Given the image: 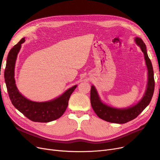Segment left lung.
I'll list each match as a JSON object with an SVG mask.
<instances>
[{"label":"left lung","instance_id":"obj_1","mask_svg":"<svg viewBox=\"0 0 160 160\" xmlns=\"http://www.w3.org/2000/svg\"><path fill=\"white\" fill-rule=\"evenodd\" d=\"M134 41L143 53L145 61L148 69V82L146 89L142 98L137 103L125 108H117L108 105L101 101L98 91L94 85H91V103L92 108L99 118L106 122L115 123H125L130 122L141 113L143 109L149 104L154 91L155 82L153 70L152 62L148 55L146 45L141 38L135 37Z\"/></svg>","mask_w":160,"mask_h":160}]
</instances>
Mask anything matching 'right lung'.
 <instances>
[{
	"label": "right lung",
	"instance_id": "right-lung-1",
	"mask_svg": "<svg viewBox=\"0 0 160 160\" xmlns=\"http://www.w3.org/2000/svg\"><path fill=\"white\" fill-rule=\"evenodd\" d=\"M25 41L24 37L9 51L6 68L4 70V81L9 98L12 105L24 115L35 122L47 123L61 118L68 106V101L77 85L66 90L63 93L53 99L37 102L28 99L19 92L14 79V68L17 55L21 45Z\"/></svg>",
	"mask_w": 160,
	"mask_h": 160
}]
</instances>
